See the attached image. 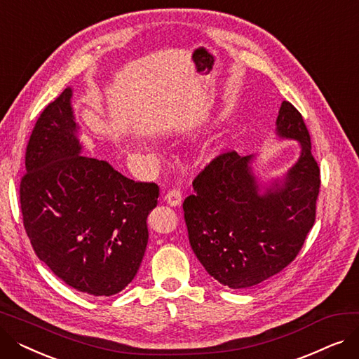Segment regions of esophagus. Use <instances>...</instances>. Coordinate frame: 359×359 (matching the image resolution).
<instances>
[{
	"mask_svg": "<svg viewBox=\"0 0 359 359\" xmlns=\"http://www.w3.org/2000/svg\"><path fill=\"white\" fill-rule=\"evenodd\" d=\"M164 201L170 206H179L182 203V192L179 189H172L164 195Z\"/></svg>",
	"mask_w": 359,
	"mask_h": 359,
	"instance_id": "esophagus-1",
	"label": "esophagus"
}]
</instances>
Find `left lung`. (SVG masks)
<instances>
[{
  "instance_id": "obj_1",
  "label": "left lung",
  "mask_w": 359,
  "mask_h": 359,
  "mask_svg": "<svg viewBox=\"0 0 359 359\" xmlns=\"http://www.w3.org/2000/svg\"><path fill=\"white\" fill-rule=\"evenodd\" d=\"M276 135L297 141L299 157L263 192L252 170L255 156L229 151L195 177V194L183 202L194 253L231 290L255 287L287 268L316 219L320 168L303 116L290 102L279 107Z\"/></svg>"
}]
</instances>
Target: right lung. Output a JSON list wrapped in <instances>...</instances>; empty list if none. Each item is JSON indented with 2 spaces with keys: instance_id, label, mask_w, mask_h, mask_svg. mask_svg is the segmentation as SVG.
Here are the masks:
<instances>
[{
  "instance_id": "add662e5",
  "label": "right lung",
  "mask_w": 359,
  "mask_h": 359,
  "mask_svg": "<svg viewBox=\"0 0 359 359\" xmlns=\"http://www.w3.org/2000/svg\"><path fill=\"white\" fill-rule=\"evenodd\" d=\"M65 88L37 119L20 183L23 224L45 265L94 297L121 292L135 278L148 243L147 217L158 186L134 182L83 154Z\"/></svg>"
}]
</instances>
